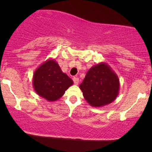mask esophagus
Returning <instances> with one entry per match:
<instances>
[{
	"label": "esophagus",
	"mask_w": 152,
	"mask_h": 152,
	"mask_svg": "<svg viewBox=\"0 0 152 152\" xmlns=\"http://www.w3.org/2000/svg\"><path fill=\"white\" fill-rule=\"evenodd\" d=\"M73 81H74L75 84L78 85V82H79V79H78V78H77V77H74L73 78Z\"/></svg>",
	"instance_id": "34e87169"
}]
</instances>
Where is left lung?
Returning <instances> with one entry per match:
<instances>
[{"label":"left lung","instance_id":"left-lung-1","mask_svg":"<svg viewBox=\"0 0 152 152\" xmlns=\"http://www.w3.org/2000/svg\"><path fill=\"white\" fill-rule=\"evenodd\" d=\"M79 88L90 106L101 107L116 99L119 93V79L106 63L102 62L87 71Z\"/></svg>","mask_w":152,"mask_h":152}]
</instances>
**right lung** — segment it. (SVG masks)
Returning a JSON list of instances; mask_svg holds the SVG:
<instances>
[{"label":"right lung","mask_w":152,"mask_h":152,"mask_svg":"<svg viewBox=\"0 0 152 152\" xmlns=\"http://www.w3.org/2000/svg\"><path fill=\"white\" fill-rule=\"evenodd\" d=\"M74 81L61 69L54 59H48L37 68L33 76V86L38 96L48 102L58 100Z\"/></svg>","instance_id":"right-lung-1"}]
</instances>
